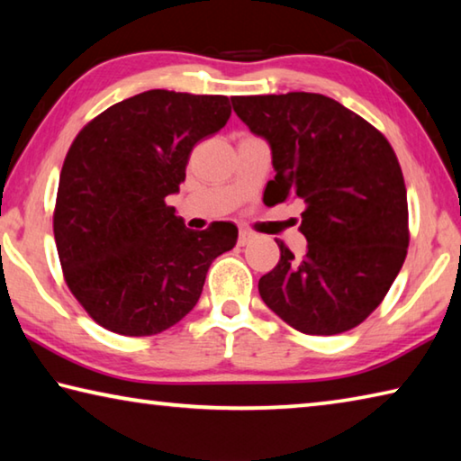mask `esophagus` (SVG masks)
<instances>
[{
	"mask_svg": "<svg viewBox=\"0 0 461 461\" xmlns=\"http://www.w3.org/2000/svg\"><path fill=\"white\" fill-rule=\"evenodd\" d=\"M254 240V233L252 231H248V230H240V236H238V244L240 246H246V244H249V241Z\"/></svg>",
	"mask_w": 461,
	"mask_h": 461,
	"instance_id": "obj_1",
	"label": "esophagus"
}]
</instances>
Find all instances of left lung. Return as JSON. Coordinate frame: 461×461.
<instances>
[{
    "label": "left lung",
    "mask_w": 461,
    "mask_h": 461,
    "mask_svg": "<svg viewBox=\"0 0 461 461\" xmlns=\"http://www.w3.org/2000/svg\"><path fill=\"white\" fill-rule=\"evenodd\" d=\"M233 112L268 142L264 199H301L303 258L283 241L258 283L268 309L307 335L360 325L402 268L409 248L407 186L393 146L339 101L319 93L231 97Z\"/></svg>",
    "instance_id": "8db88e82"
}]
</instances>
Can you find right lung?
Masks as SVG:
<instances>
[{"mask_svg":"<svg viewBox=\"0 0 461 461\" xmlns=\"http://www.w3.org/2000/svg\"><path fill=\"white\" fill-rule=\"evenodd\" d=\"M230 115L225 95L152 89L105 109L68 148L54 240L68 288L105 330L142 338L173 327L197 305L212 262L236 246L233 223L194 231L165 201L193 146Z\"/></svg>","mask_w":461,"mask_h":461,"instance_id":"1","label":"right lung"}]
</instances>
